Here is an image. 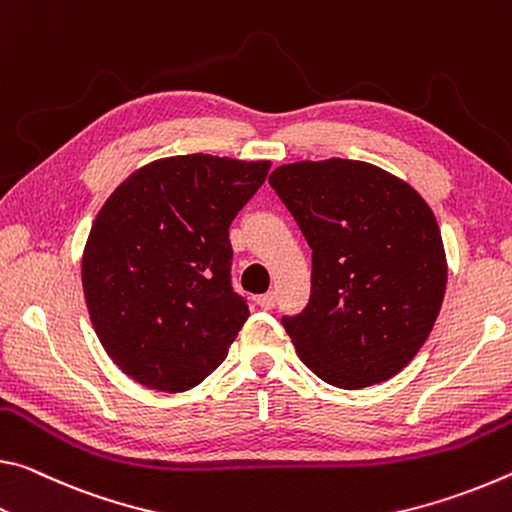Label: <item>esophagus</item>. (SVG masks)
Segmentation results:
<instances>
[{"label":"esophagus","instance_id":"1","mask_svg":"<svg viewBox=\"0 0 512 512\" xmlns=\"http://www.w3.org/2000/svg\"><path fill=\"white\" fill-rule=\"evenodd\" d=\"M256 301H258V306L265 308V311H272V308L276 306V295L274 292H265V295H261Z\"/></svg>","mask_w":512,"mask_h":512}]
</instances>
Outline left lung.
<instances>
[{
	"label": "left lung",
	"instance_id": "left-lung-1",
	"mask_svg": "<svg viewBox=\"0 0 512 512\" xmlns=\"http://www.w3.org/2000/svg\"><path fill=\"white\" fill-rule=\"evenodd\" d=\"M270 186L313 249L311 299L281 324L308 370L342 390L388 381L438 320L447 256L431 206L365 161L279 165Z\"/></svg>",
	"mask_w": 512,
	"mask_h": 512
}]
</instances>
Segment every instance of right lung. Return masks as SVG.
<instances>
[{
	"label": "right lung",
	"mask_w": 512,
	"mask_h": 512,
	"mask_svg": "<svg viewBox=\"0 0 512 512\" xmlns=\"http://www.w3.org/2000/svg\"><path fill=\"white\" fill-rule=\"evenodd\" d=\"M270 161L167 156L104 201L81 256L92 329L120 370L161 392L213 374L247 322L231 290L229 226Z\"/></svg>",
	"instance_id": "1"
}]
</instances>
